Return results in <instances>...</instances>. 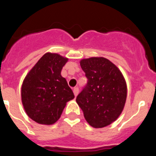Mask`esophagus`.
I'll return each instance as SVG.
<instances>
[{"label": "esophagus", "instance_id": "34e87169", "mask_svg": "<svg viewBox=\"0 0 156 156\" xmlns=\"http://www.w3.org/2000/svg\"><path fill=\"white\" fill-rule=\"evenodd\" d=\"M73 93H74V95H75V97H76L77 94H79V88L74 87L73 88Z\"/></svg>", "mask_w": 156, "mask_h": 156}]
</instances>
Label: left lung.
<instances>
[{"instance_id":"8db88e82","label":"left lung","mask_w":156,"mask_h":156,"mask_svg":"<svg viewBox=\"0 0 156 156\" xmlns=\"http://www.w3.org/2000/svg\"><path fill=\"white\" fill-rule=\"evenodd\" d=\"M80 63L88 81L76 97L77 104L90 126H108L118 119L125 106L127 87L124 76L105 58H83Z\"/></svg>"}]
</instances>
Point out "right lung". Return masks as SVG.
Returning a JSON list of instances; mask_svg holds the SVG:
<instances>
[{
    "mask_svg": "<svg viewBox=\"0 0 156 156\" xmlns=\"http://www.w3.org/2000/svg\"><path fill=\"white\" fill-rule=\"evenodd\" d=\"M69 59L56 53L44 54L30 70L22 84V103L27 115L37 123L51 125L61 117L73 92L62 76Z\"/></svg>",
    "mask_w": 156,
    "mask_h": 156,
    "instance_id": "obj_1",
    "label": "right lung"
}]
</instances>
